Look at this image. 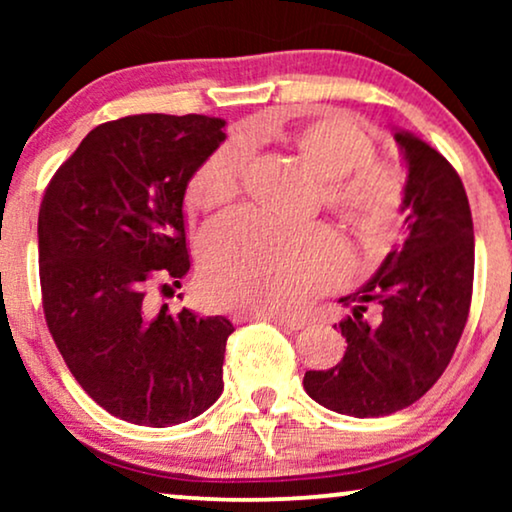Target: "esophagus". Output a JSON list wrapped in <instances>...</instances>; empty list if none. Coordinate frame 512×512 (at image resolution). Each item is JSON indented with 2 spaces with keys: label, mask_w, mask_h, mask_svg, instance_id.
I'll list each match as a JSON object with an SVG mask.
<instances>
[{
  "label": "esophagus",
  "mask_w": 512,
  "mask_h": 512,
  "mask_svg": "<svg viewBox=\"0 0 512 512\" xmlns=\"http://www.w3.org/2000/svg\"><path fill=\"white\" fill-rule=\"evenodd\" d=\"M272 321V324L277 326H286V328H293V331H298V328H305L307 321L305 319H296V317H286V314H277V312H235L233 314V321L235 324H244V321Z\"/></svg>",
  "instance_id": "34e87169"
}]
</instances>
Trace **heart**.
I'll return each instance as SVG.
<instances>
[{"instance_id": "obj_1", "label": "heart", "mask_w": 512, "mask_h": 512, "mask_svg": "<svg viewBox=\"0 0 512 512\" xmlns=\"http://www.w3.org/2000/svg\"><path fill=\"white\" fill-rule=\"evenodd\" d=\"M321 184L324 205L338 209L380 247L394 233L403 181L394 167L373 163L375 144L342 116H319L275 130ZM247 149L226 142L209 153L188 184L195 212H219L242 193ZM347 270L342 244L324 228H282L254 214H233L202 237V286L216 305L289 312L328 289Z\"/></svg>"}]
</instances>
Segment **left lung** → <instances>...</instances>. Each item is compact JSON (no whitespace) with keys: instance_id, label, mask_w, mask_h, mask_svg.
<instances>
[{"instance_id":"8db88e82","label":"left lung","mask_w":512,"mask_h":512,"mask_svg":"<svg viewBox=\"0 0 512 512\" xmlns=\"http://www.w3.org/2000/svg\"><path fill=\"white\" fill-rule=\"evenodd\" d=\"M408 179L405 240L359 291L340 298L347 352L338 366L307 370L305 391L349 417H382L419 401L450 363L473 293V219L454 167L408 130L394 132ZM374 310V319L365 312Z\"/></svg>"}]
</instances>
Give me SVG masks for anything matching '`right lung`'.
I'll list each match as a JSON object with an SVG mask.
<instances>
[{"mask_svg": "<svg viewBox=\"0 0 512 512\" xmlns=\"http://www.w3.org/2000/svg\"><path fill=\"white\" fill-rule=\"evenodd\" d=\"M226 121L139 114L90 130L46 186L39 279L48 331L97 405L139 426L198 417L223 391L226 317L149 307L191 268L184 195Z\"/></svg>", "mask_w": 512, "mask_h": 512, "instance_id": "right-lung-1", "label": "right lung"}]
</instances>
